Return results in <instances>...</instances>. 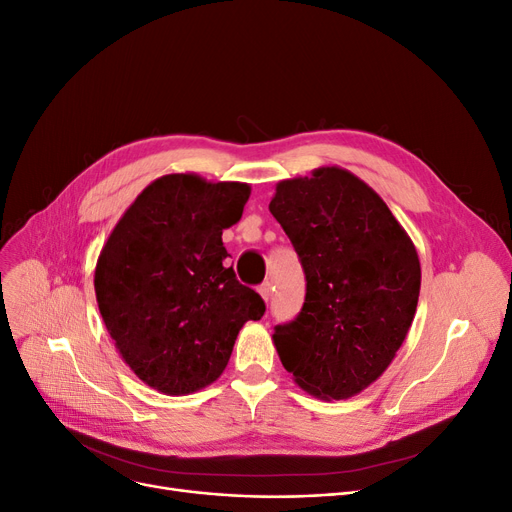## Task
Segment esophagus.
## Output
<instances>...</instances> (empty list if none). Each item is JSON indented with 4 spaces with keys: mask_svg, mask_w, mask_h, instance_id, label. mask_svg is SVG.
Returning a JSON list of instances; mask_svg holds the SVG:
<instances>
[{
    "mask_svg": "<svg viewBox=\"0 0 512 512\" xmlns=\"http://www.w3.org/2000/svg\"><path fill=\"white\" fill-rule=\"evenodd\" d=\"M259 294L263 297V301H270L272 299V284L270 282H263L259 286Z\"/></svg>",
    "mask_w": 512,
    "mask_h": 512,
    "instance_id": "34e87169",
    "label": "esophagus"
}]
</instances>
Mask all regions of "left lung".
<instances>
[{"label": "left lung", "mask_w": 512, "mask_h": 512, "mask_svg": "<svg viewBox=\"0 0 512 512\" xmlns=\"http://www.w3.org/2000/svg\"><path fill=\"white\" fill-rule=\"evenodd\" d=\"M270 211L307 280L301 313L274 328L280 361L305 392L351 398L386 371L413 324V240L373 188L334 166L282 180Z\"/></svg>", "instance_id": "obj_1"}]
</instances>
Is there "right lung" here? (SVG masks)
Segmentation results:
<instances>
[{
  "label": "right lung",
  "mask_w": 512,
  "mask_h": 512,
  "mask_svg": "<svg viewBox=\"0 0 512 512\" xmlns=\"http://www.w3.org/2000/svg\"><path fill=\"white\" fill-rule=\"evenodd\" d=\"M251 188L168 174L134 199L101 249L95 294L126 365L147 386L182 396L222 375L245 321L265 303L242 286L222 230Z\"/></svg>",
  "instance_id": "obj_1"
}]
</instances>
